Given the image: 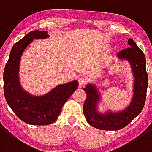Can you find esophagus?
<instances>
[{"label":"esophagus","instance_id":"34e87169","mask_svg":"<svg viewBox=\"0 0 152 152\" xmlns=\"http://www.w3.org/2000/svg\"><path fill=\"white\" fill-rule=\"evenodd\" d=\"M78 82H79V85L80 87H82L83 85H85L87 83V79L85 77H80L78 79Z\"/></svg>","mask_w":152,"mask_h":152}]
</instances>
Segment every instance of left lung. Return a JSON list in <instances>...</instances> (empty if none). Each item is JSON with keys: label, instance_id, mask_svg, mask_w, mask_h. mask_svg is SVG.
Listing matches in <instances>:
<instances>
[{"label": "left lung", "instance_id": "1", "mask_svg": "<svg viewBox=\"0 0 152 152\" xmlns=\"http://www.w3.org/2000/svg\"><path fill=\"white\" fill-rule=\"evenodd\" d=\"M130 48L119 51V59L127 60L131 65L134 78V95L128 107L121 112L105 113L97 112V103L100 100L97 88L94 85H88L83 88L87 94L84 104V114L88 123L93 127L104 130H118L124 128L141 113L147 96L148 76L146 71V58L133 39H129Z\"/></svg>", "mask_w": 152, "mask_h": 152}]
</instances>
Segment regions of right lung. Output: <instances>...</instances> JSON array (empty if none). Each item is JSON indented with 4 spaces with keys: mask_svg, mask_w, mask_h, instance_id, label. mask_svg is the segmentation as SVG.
Wrapping results in <instances>:
<instances>
[{
    "mask_svg": "<svg viewBox=\"0 0 152 152\" xmlns=\"http://www.w3.org/2000/svg\"><path fill=\"white\" fill-rule=\"evenodd\" d=\"M48 37L47 31L34 30L28 33L13 45L4 67L3 80L5 100L13 113L27 124L44 126L53 123L60 114L64 104L79 85L77 80H73L58 85L42 96H33L22 89L18 75L22 54L34 39Z\"/></svg>",
    "mask_w": 152,
    "mask_h": 152,
    "instance_id": "add662e5",
    "label": "right lung"
}]
</instances>
